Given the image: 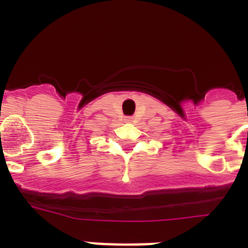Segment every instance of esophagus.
<instances>
[{
    "label": "esophagus",
    "instance_id": "esophagus-1",
    "mask_svg": "<svg viewBox=\"0 0 248 248\" xmlns=\"http://www.w3.org/2000/svg\"><path fill=\"white\" fill-rule=\"evenodd\" d=\"M126 120H128V122H130V118H126Z\"/></svg>",
    "mask_w": 248,
    "mask_h": 248
}]
</instances>
